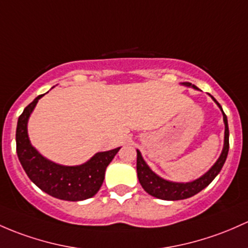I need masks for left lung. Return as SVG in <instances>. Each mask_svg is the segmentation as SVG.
I'll list each match as a JSON object with an SVG mask.
<instances>
[{
  "label": "left lung",
  "instance_id": "8db88e82",
  "mask_svg": "<svg viewBox=\"0 0 248 248\" xmlns=\"http://www.w3.org/2000/svg\"><path fill=\"white\" fill-rule=\"evenodd\" d=\"M184 85L186 87H192L195 89H197L195 85H192L191 83L186 82L184 83ZM212 98L217 103V106L221 108L220 103ZM223 113V110H222ZM223 121H225V145H223L222 153H221L220 158L217 159L214 166L210 169L207 173L203 174L202 177L194 182H190V183H173V182L165 181V179L160 178L157 176L150 168L147 166V164L145 163L144 159H142L141 155H140L139 151H137V172H138V178H139L140 184L144 187L146 192H148L152 196L157 197L160 200H166V201H178V200H184L189 199V197L194 196V195L199 194L201 190L204 189L205 186H209L213 182V179L215 178L218 174V172L222 169L223 164H225L226 158H227L228 150H229V129H228V121L227 116L223 113Z\"/></svg>",
  "mask_w": 248,
  "mask_h": 248
}]
</instances>
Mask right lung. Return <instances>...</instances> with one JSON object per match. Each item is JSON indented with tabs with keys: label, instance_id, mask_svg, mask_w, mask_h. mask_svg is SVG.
I'll use <instances>...</instances> for the list:
<instances>
[{
	"label": "right lung",
	"instance_id": "right-lung-1",
	"mask_svg": "<svg viewBox=\"0 0 248 248\" xmlns=\"http://www.w3.org/2000/svg\"><path fill=\"white\" fill-rule=\"evenodd\" d=\"M39 95L19 116L16 127V153L27 176L36 186L51 196L65 201H83L93 197L104 181V172L120 147L96 153L79 166H62L47 160L31 145L27 121L38 103Z\"/></svg>",
	"mask_w": 248,
	"mask_h": 248
}]
</instances>
